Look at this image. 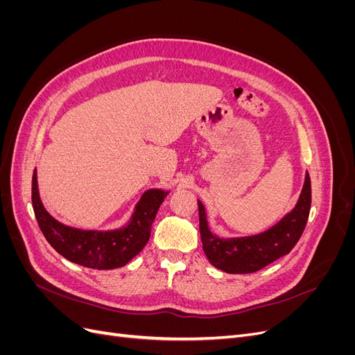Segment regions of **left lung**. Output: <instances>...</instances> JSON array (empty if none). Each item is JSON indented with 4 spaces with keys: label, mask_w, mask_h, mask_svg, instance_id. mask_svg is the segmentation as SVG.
<instances>
[{
    "label": "left lung",
    "mask_w": 355,
    "mask_h": 355,
    "mask_svg": "<svg viewBox=\"0 0 355 355\" xmlns=\"http://www.w3.org/2000/svg\"><path fill=\"white\" fill-rule=\"evenodd\" d=\"M311 209V179L305 184L295 209L268 231L241 239H219L211 234L206 210L198 200L202 250L209 262L228 274H250L262 270L293 249L302 235Z\"/></svg>",
    "instance_id": "left-lung-1"
}]
</instances>
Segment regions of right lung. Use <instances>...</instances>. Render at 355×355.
I'll return each instance as SVG.
<instances>
[{"label": "right lung", "mask_w": 355, "mask_h": 355, "mask_svg": "<svg viewBox=\"0 0 355 355\" xmlns=\"http://www.w3.org/2000/svg\"><path fill=\"white\" fill-rule=\"evenodd\" d=\"M168 191L148 189L136 204L125 227L114 231H84L58 222L44 209L40 198L37 171L32 176V206L40 230L58 253L68 261L93 270L124 266L141 252L151 235V227Z\"/></svg>", "instance_id": "right-lung-1"}]
</instances>
